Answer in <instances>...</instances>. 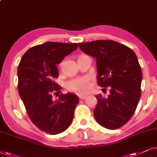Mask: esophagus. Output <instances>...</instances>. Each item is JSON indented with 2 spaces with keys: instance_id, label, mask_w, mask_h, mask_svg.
<instances>
[{
  "instance_id": "esophagus-1",
  "label": "esophagus",
  "mask_w": 157,
  "mask_h": 157,
  "mask_svg": "<svg viewBox=\"0 0 157 157\" xmlns=\"http://www.w3.org/2000/svg\"><path fill=\"white\" fill-rule=\"evenodd\" d=\"M79 98H80V100H84V99H85V98H86V96H85V95H80V96H79Z\"/></svg>"
}]
</instances>
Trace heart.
I'll return each mask as SVG.
<instances>
[{"instance_id":"b5f03b06","label":"heart","mask_w":157,"mask_h":157,"mask_svg":"<svg viewBox=\"0 0 157 157\" xmlns=\"http://www.w3.org/2000/svg\"><path fill=\"white\" fill-rule=\"evenodd\" d=\"M66 87L69 90L77 94H85L90 89V84L87 77H77L68 81Z\"/></svg>"}]
</instances>
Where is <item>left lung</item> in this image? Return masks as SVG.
<instances>
[{"mask_svg":"<svg viewBox=\"0 0 157 157\" xmlns=\"http://www.w3.org/2000/svg\"><path fill=\"white\" fill-rule=\"evenodd\" d=\"M79 47L96 59L98 85L110 90L107 98L101 94L95 96V120L110 130L120 128L134 113L141 97L142 72L136 55L130 48L112 40L80 43Z\"/></svg>","mask_w":157,"mask_h":157,"instance_id":"8db88e82","label":"left lung"}]
</instances>
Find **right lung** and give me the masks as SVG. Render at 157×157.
<instances>
[{"label": "right lung", "instance_id": "1", "mask_svg": "<svg viewBox=\"0 0 157 157\" xmlns=\"http://www.w3.org/2000/svg\"><path fill=\"white\" fill-rule=\"evenodd\" d=\"M77 47V43L52 41L36 45L27 50L18 67V93L27 113L36 127L51 135L70 126L79 103L78 97L70 93L52 99V93L61 90L54 82L59 76L57 64Z\"/></svg>", "mask_w": 157, "mask_h": 157}]
</instances>
